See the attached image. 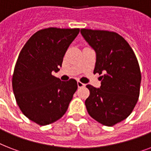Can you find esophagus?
I'll return each instance as SVG.
<instances>
[{"label": "esophagus", "instance_id": "34e87169", "mask_svg": "<svg viewBox=\"0 0 151 151\" xmlns=\"http://www.w3.org/2000/svg\"><path fill=\"white\" fill-rule=\"evenodd\" d=\"M85 84H83L82 82H81V81H78V88H82L85 87Z\"/></svg>", "mask_w": 151, "mask_h": 151}]
</instances>
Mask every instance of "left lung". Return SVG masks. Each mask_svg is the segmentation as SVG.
<instances>
[{
  "label": "left lung",
  "instance_id": "left-lung-1",
  "mask_svg": "<svg viewBox=\"0 0 151 151\" xmlns=\"http://www.w3.org/2000/svg\"><path fill=\"white\" fill-rule=\"evenodd\" d=\"M81 33L96 53L94 73H103L99 88L86 85L90 92L85 100L88 113L100 124L113 126L129 117L138 101V60L129 43L115 32L81 29Z\"/></svg>",
  "mask_w": 151,
  "mask_h": 151
}]
</instances>
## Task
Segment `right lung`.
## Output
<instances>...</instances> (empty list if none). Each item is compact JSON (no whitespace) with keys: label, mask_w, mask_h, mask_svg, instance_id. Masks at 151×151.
I'll return each mask as SVG.
<instances>
[{"label":"right lung","mask_w":151,"mask_h":151,"mask_svg":"<svg viewBox=\"0 0 151 151\" xmlns=\"http://www.w3.org/2000/svg\"><path fill=\"white\" fill-rule=\"evenodd\" d=\"M80 29L50 27L36 32L20 52L12 75L15 100L22 114L39 125L56 122L78 89L74 79L62 81L58 72Z\"/></svg>","instance_id":"1"}]
</instances>
